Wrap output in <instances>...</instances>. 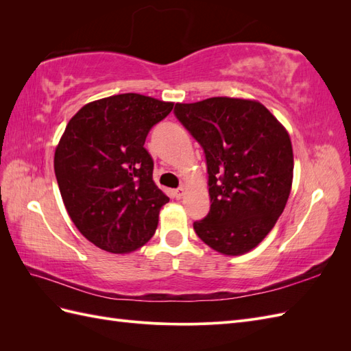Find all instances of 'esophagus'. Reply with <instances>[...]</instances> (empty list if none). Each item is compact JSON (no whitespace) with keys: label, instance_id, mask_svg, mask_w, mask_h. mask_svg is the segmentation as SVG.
<instances>
[{"label":"esophagus","instance_id":"esophagus-1","mask_svg":"<svg viewBox=\"0 0 351 351\" xmlns=\"http://www.w3.org/2000/svg\"><path fill=\"white\" fill-rule=\"evenodd\" d=\"M184 195H186V189H184V187H178V189L174 190V196H176L177 199H183Z\"/></svg>","mask_w":351,"mask_h":351}]
</instances>
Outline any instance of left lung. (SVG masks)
<instances>
[{"instance_id":"1","label":"left lung","mask_w":351,"mask_h":351,"mask_svg":"<svg viewBox=\"0 0 351 351\" xmlns=\"http://www.w3.org/2000/svg\"><path fill=\"white\" fill-rule=\"evenodd\" d=\"M174 114L206 158L210 209L193 222L199 239L230 256L247 253L282 214L293 183V147L258 101L217 97L176 104Z\"/></svg>"}]
</instances>
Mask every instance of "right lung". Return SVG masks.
<instances>
[{
	"label": "right lung",
	"instance_id": "obj_1",
	"mask_svg": "<svg viewBox=\"0 0 351 351\" xmlns=\"http://www.w3.org/2000/svg\"><path fill=\"white\" fill-rule=\"evenodd\" d=\"M173 102L139 93L93 101L69 121L56 149L60 193L74 226L95 246L130 253L155 234L169 200L152 178L143 145Z\"/></svg>",
	"mask_w": 351,
	"mask_h": 351
}]
</instances>
